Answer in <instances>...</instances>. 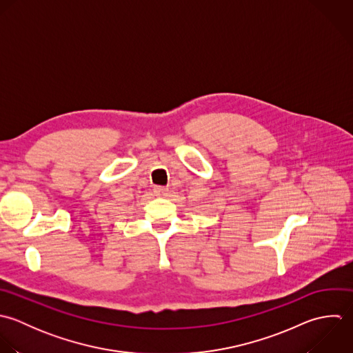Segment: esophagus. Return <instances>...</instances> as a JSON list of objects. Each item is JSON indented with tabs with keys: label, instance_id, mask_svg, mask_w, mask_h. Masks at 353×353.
<instances>
[{
	"label": "esophagus",
	"instance_id": "esophagus-1",
	"mask_svg": "<svg viewBox=\"0 0 353 353\" xmlns=\"http://www.w3.org/2000/svg\"><path fill=\"white\" fill-rule=\"evenodd\" d=\"M154 192H155L158 196H163V195H166L168 190H166L165 187H155V188H154Z\"/></svg>",
	"mask_w": 353,
	"mask_h": 353
}]
</instances>
